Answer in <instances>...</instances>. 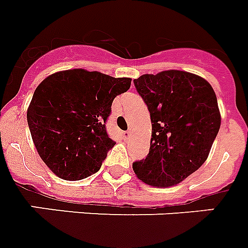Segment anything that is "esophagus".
Segmentation results:
<instances>
[{
    "mask_svg": "<svg viewBox=\"0 0 248 248\" xmlns=\"http://www.w3.org/2000/svg\"><path fill=\"white\" fill-rule=\"evenodd\" d=\"M130 134H132V132H130V130H125V132H123V137H124L125 140H128V138H129Z\"/></svg>",
    "mask_w": 248,
    "mask_h": 248,
    "instance_id": "obj_1",
    "label": "esophagus"
}]
</instances>
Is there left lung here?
Returning a JSON list of instances; mask_svg holds the SVG:
<instances>
[{
    "label": "left lung",
    "instance_id": "obj_1",
    "mask_svg": "<svg viewBox=\"0 0 248 248\" xmlns=\"http://www.w3.org/2000/svg\"><path fill=\"white\" fill-rule=\"evenodd\" d=\"M151 115L147 157L133 162L137 178L154 187H171L206 161L220 128L217 94L199 75L165 70L134 79Z\"/></svg>",
    "mask_w": 248,
    "mask_h": 248
}]
</instances>
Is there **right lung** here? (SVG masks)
<instances>
[{"instance_id":"obj_1","label":"right lung","mask_w":248,"mask_h":248,"mask_svg":"<svg viewBox=\"0 0 248 248\" xmlns=\"http://www.w3.org/2000/svg\"><path fill=\"white\" fill-rule=\"evenodd\" d=\"M130 78L100 71H57L34 91L27 111L38 155L61 179L80 180L98 171L115 146L105 123L118 94L129 90Z\"/></svg>"}]
</instances>
